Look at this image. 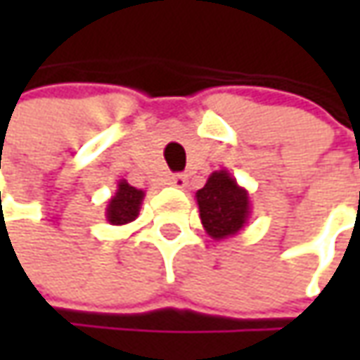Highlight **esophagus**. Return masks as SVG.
Listing matches in <instances>:
<instances>
[{
	"instance_id": "obj_1",
	"label": "esophagus",
	"mask_w": 360,
	"mask_h": 360,
	"mask_svg": "<svg viewBox=\"0 0 360 360\" xmlns=\"http://www.w3.org/2000/svg\"><path fill=\"white\" fill-rule=\"evenodd\" d=\"M186 174H172V176H170V186L174 188H184L186 186Z\"/></svg>"
}]
</instances>
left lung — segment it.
I'll return each instance as SVG.
<instances>
[{
	"label": "left lung",
	"mask_w": 360,
	"mask_h": 360,
	"mask_svg": "<svg viewBox=\"0 0 360 360\" xmlns=\"http://www.w3.org/2000/svg\"><path fill=\"white\" fill-rule=\"evenodd\" d=\"M202 226L214 240H226L250 220V196L229 170H216L196 192Z\"/></svg>",
	"instance_id": "obj_1"
}]
</instances>
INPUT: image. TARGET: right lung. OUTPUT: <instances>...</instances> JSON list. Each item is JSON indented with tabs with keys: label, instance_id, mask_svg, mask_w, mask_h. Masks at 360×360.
Instances as JSON below:
<instances>
[{
	"label": "right lung",
	"instance_id": "obj_1",
	"mask_svg": "<svg viewBox=\"0 0 360 360\" xmlns=\"http://www.w3.org/2000/svg\"><path fill=\"white\" fill-rule=\"evenodd\" d=\"M144 196V190L130 186L126 180H120L118 190L114 192V196L108 200L105 206V220L114 226H124L134 222L140 214Z\"/></svg>",
	"mask_w": 360,
	"mask_h": 360
}]
</instances>
